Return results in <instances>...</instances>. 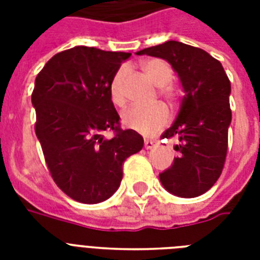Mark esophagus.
<instances>
[{"mask_svg": "<svg viewBox=\"0 0 260 260\" xmlns=\"http://www.w3.org/2000/svg\"><path fill=\"white\" fill-rule=\"evenodd\" d=\"M156 144H158V143L155 142V140H150V139H146V140H144V147H146L147 150H151V148H154Z\"/></svg>", "mask_w": 260, "mask_h": 260, "instance_id": "esophagus-1", "label": "esophagus"}]
</instances>
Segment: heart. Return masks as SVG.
<instances>
[{"instance_id":"obj_1","label":"heart","mask_w":260,"mask_h":260,"mask_svg":"<svg viewBox=\"0 0 260 260\" xmlns=\"http://www.w3.org/2000/svg\"><path fill=\"white\" fill-rule=\"evenodd\" d=\"M143 70L152 82L159 86V93L163 97L174 102L179 97V89L171 85L173 70L170 64L162 59H150L143 63ZM124 77L125 67H121L110 82V98L114 105L122 106L125 104V93H124ZM170 118L169 109L163 104H155L150 108L132 106L122 113V124L136 132L146 136L155 135L166 125Z\"/></svg>"}]
</instances>
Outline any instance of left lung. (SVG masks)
<instances>
[{"mask_svg":"<svg viewBox=\"0 0 260 260\" xmlns=\"http://www.w3.org/2000/svg\"><path fill=\"white\" fill-rule=\"evenodd\" d=\"M138 55L165 59L179 77L185 91L181 109L162 135V139H178L179 155L159 179L174 196L198 197L216 183L225 163L232 120L230 79L217 59L181 42L169 40Z\"/></svg>","mask_w":260,"mask_h":260,"instance_id":"obj_1","label":"left lung"}]
</instances>
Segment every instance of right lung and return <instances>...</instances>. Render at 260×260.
<instances>
[{"label": "right lung", "mask_w": 260, "mask_h": 260, "mask_svg": "<svg viewBox=\"0 0 260 260\" xmlns=\"http://www.w3.org/2000/svg\"><path fill=\"white\" fill-rule=\"evenodd\" d=\"M129 52L78 46L54 55L35 81V132L59 189L82 204H98L118 189L122 163L143 148L134 129L120 128L110 82ZM105 130L115 136L106 139Z\"/></svg>", "instance_id": "obj_1"}]
</instances>
